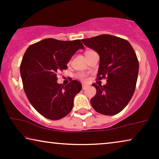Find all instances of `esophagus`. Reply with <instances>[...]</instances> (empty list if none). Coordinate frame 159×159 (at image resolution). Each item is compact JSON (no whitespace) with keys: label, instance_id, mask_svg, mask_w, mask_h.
I'll return each mask as SVG.
<instances>
[{"label":"esophagus","instance_id":"1","mask_svg":"<svg viewBox=\"0 0 159 159\" xmlns=\"http://www.w3.org/2000/svg\"><path fill=\"white\" fill-rule=\"evenodd\" d=\"M87 88L86 84H82V90H84Z\"/></svg>","mask_w":159,"mask_h":159}]
</instances>
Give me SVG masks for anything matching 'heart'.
<instances>
[{
    "instance_id": "b5f03b06",
    "label": "heart",
    "mask_w": 159,
    "mask_h": 159,
    "mask_svg": "<svg viewBox=\"0 0 159 159\" xmlns=\"http://www.w3.org/2000/svg\"><path fill=\"white\" fill-rule=\"evenodd\" d=\"M91 52H93V51H86L85 53H84V55H85V56H88L89 53H91ZM78 77H79L80 79L82 80H86V76L84 75H83V74H80V75H79V76H78Z\"/></svg>"
}]
</instances>
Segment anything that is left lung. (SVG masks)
I'll list each match as a JSON object with an SVG mask.
<instances>
[{
  "mask_svg": "<svg viewBox=\"0 0 159 159\" xmlns=\"http://www.w3.org/2000/svg\"><path fill=\"white\" fill-rule=\"evenodd\" d=\"M82 41L100 56L98 79L107 78L103 86L93 84L96 94L90 100L91 105L101 114H119L127 106L135 90L139 63L133 48L127 40L111 34Z\"/></svg>",
  "mask_w": 159,
  "mask_h": 159,
  "instance_id": "obj_1",
  "label": "left lung"
}]
</instances>
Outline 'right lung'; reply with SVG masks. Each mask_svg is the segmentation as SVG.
Segmentation results:
<instances>
[{"instance_id": "add662e5", "label": "right lung", "mask_w": 159, "mask_h": 159, "mask_svg": "<svg viewBox=\"0 0 159 159\" xmlns=\"http://www.w3.org/2000/svg\"><path fill=\"white\" fill-rule=\"evenodd\" d=\"M80 48V40L47 38L30 45L23 56L20 74L24 90L37 111L45 118L58 120L72 109L74 98L82 90L77 80L66 85L57 83V73L67 69V63Z\"/></svg>"}]
</instances>
